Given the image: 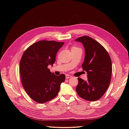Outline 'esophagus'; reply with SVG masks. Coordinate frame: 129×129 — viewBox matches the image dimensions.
I'll list each match as a JSON object with an SVG mask.
<instances>
[{
  "mask_svg": "<svg viewBox=\"0 0 129 129\" xmlns=\"http://www.w3.org/2000/svg\"><path fill=\"white\" fill-rule=\"evenodd\" d=\"M72 77V76L69 75H66V78L67 79H69V78H71Z\"/></svg>",
  "mask_w": 129,
  "mask_h": 129,
  "instance_id": "esophagus-1",
  "label": "esophagus"
}]
</instances>
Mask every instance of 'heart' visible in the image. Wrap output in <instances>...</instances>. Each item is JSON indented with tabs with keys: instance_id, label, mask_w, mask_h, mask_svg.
<instances>
[{
	"instance_id": "1",
	"label": "heart",
	"mask_w": 129,
	"mask_h": 129,
	"mask_svg": "<svg viewBox=\"0 0 129 129\" xmlns=\"http://www.w3.org/2000/svg\"><path fill=\"white\" fill-rule=\"evenodd\" d=\"M74 48H76V47H74Z\"/></svg>"
}]
</instances>
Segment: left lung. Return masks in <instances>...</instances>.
I'll return each instance as SVG.
<instances>
[{
	"label": "left lung",
	"instance_id": "1",
	"mask_svg": "<svg viewBox=\"0 0 129 129\" xmlns=\"http://www.w3.org/2000/svg\"><path fill=\"white\" fill-rule=\"evenodd\" d=\"M75 40L84 45L85 56L82 67L88 75L86 81L78 78L76 91L83 99L97 101L103 96L110 85L112 72L111 58L105 48L90 37L82 36Z\"/></svg>",
	"mask_w": 129,
	"mask_h": 129
}]
</instances>
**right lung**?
<instances>
[{"instance_id":"obj_1","label":"right lung","mask_w":129,"mask_h":129,"mask_svg":"<svg viewBox=\"0 0 129 129\" xmlns=\"http://www.w3.org/2000/svg\"><path fill=\"white\" fill-rule=\"evenodd\" d=\"M64 42L39 41L24 52L20 62V73L23 86L35 101L44 104L54 99L59 92L65 76H56L48 66L55 62L56 56Z\"/></svg>"}]
</instances>
